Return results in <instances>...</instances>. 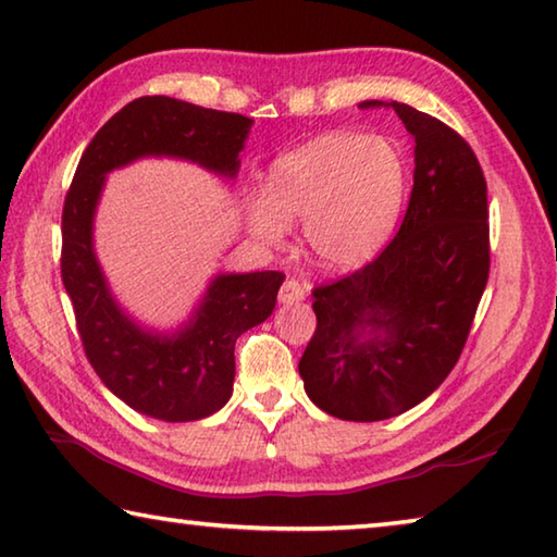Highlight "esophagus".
<instances>
[{"instance_id": "34e87169", "label": "esophagus", "mask_w": 557, "mask_h": 557, "mask_svg": "<svg viewBox=\"0 0 557 557\" xmlns=\"http://www.w3.org/2000/svg\"><path fill=\"white\" fill-rule=\"evenodd\" d=\"M304 298H306V286L298 284L296 278H286L284 286L278 290V304L294 306V304H300Z\"/></svg>"}]
</instances>
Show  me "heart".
Returning a JSON list of instances; mask_svg holds the SVG:
<instances>
[{
    "instance_id": "b5f03b06",
    "label": "heart",
    "mask_w": 557,
    "mask_h": 557,
    "mask_svg": "<svg viewBox=\"0 0 557 557\" xmlns=\"http://www.w3.org/2000/svg\"><path fill=\"white\" fill-rule=\"evenodd\" d=\"M408 193V161L386 136L330 132L278 156L267 193L251 195L253 237L281 244L290 222H306V239L330 267H359L384 249Z\"/></svg>"
}]
</instances>
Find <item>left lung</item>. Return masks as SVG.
<instances>
[{
    "mask_svg": "<svg viewBox=\"0 0 557 557\" xmlns=\"http://www.w3.org/2000/svg\"><path fill=\"white\" fill-rule=\"evenodd\" d=\"M388 107L416 139L406 218L374 261L313 290L318 327L298 362L310 401L357 423L404 413L445 382L490 278L486 181L470 144Z\"/></svg>",
    "mask_w": 557,
    "mask_h": 557,
    "instance_id": "8db88e82",
    "label": "left lung"
}]
</instances>
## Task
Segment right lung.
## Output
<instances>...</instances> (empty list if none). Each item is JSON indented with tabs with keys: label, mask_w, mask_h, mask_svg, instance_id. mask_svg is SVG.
I'll return each mask as SVG.
<instances>
[{
	"label": "right lung",
	"mask_w": 557,
	"mask_h": 557,
	"mask_svg": "<svg viewBox=\"0 0 557 557\" xmlns=\"http://www.w3.org/2000/svg\"><path fill=\"white\" fill-rule=\"evenodd\" d=\"M249 116L153 95L122 107L87 144L63 205L61 276L97 376L126 406L165 423L200 421L230 401L234 343L273 313L281 271L220 273L193 318L153 333L124 313L95 257L92 222L107 173L144 156H171L224 178L239 171Z\"/></svg>",
	"instance_id": "obj_1"
}]
</instances>
